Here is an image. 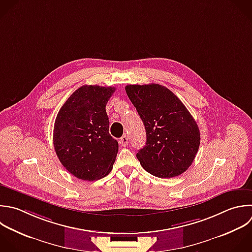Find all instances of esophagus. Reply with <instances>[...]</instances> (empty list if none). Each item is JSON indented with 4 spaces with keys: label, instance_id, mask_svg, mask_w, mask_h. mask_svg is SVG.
Listing matches in <instances>:
<instances>
[{
    "label": "esophagus",
    "instance_id": "esophagus-1",
    "mask_svg": "<svg viewBox=\"0 0 252 252\" xmlns=\"http://www.w3.org/2000/svg\"><path fill=\"white\" fill-rule=\"evenodd\" d=\"M119 143H120V145H121V146L126 147V146L128 145V137H127L126 135L122 136V137L120 138V140H119Z\"/></svg>",
    "mask_w": 252,
    "mask_h": 252
}]
</instances>
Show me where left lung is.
Returning <instances> with one entry per match:
<instances>
[{
	"instance_id": "left-lung-1",
	"label": "left lung",
	"mask_w": 252,
	"mask_h": 252,
	"mask_svg": "<svg viewBox=\"0 0 252 252\" xmlns=\"http://www.w3.org/2000/svg\"><path fill=\"white\" fill-rule=\"evenodd\" d=\"M125 91L146 129V146L137 154L143 168L159 178L183 173L200 145V131L190 112L160 85H128Z\"/></svg>"
}]
</instances>
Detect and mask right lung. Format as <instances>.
Masks as SVG:
<instances>
[{
	"label": "right lung",
	"instance_id": "obj_1",
	"mask_svg": "<svg viewBox=\"0 0 252 252\" xmlns=\"http://www.w3.org/2000/svg\"><path fill=\"white\" fill-rule=\"evenodd\" d=\"M112 87L83 86L59 110L53 144L63 166L77 178L93 181L106 176L118 153V142L109 134L106 103Z\"/></svg>",
	"mask_w": 252,
	"mask_h": 252
}]
</instances>
